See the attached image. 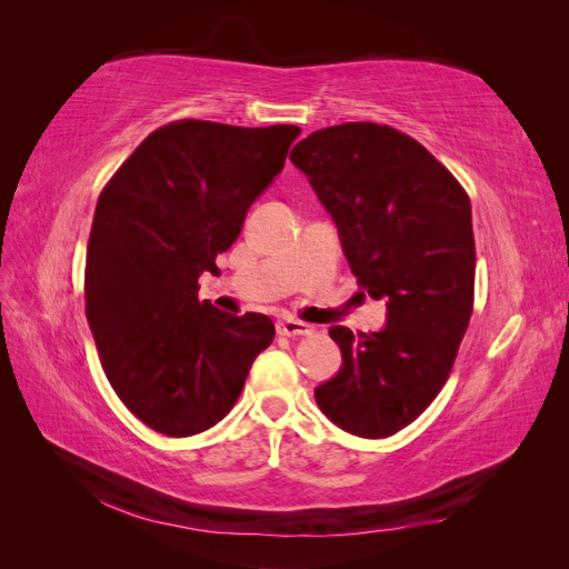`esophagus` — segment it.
Masks as SVG:
<instances>
[{"label": "esophagus", "instance_id": "obj_1", "mask_svg": "<svg viewBox=\"0 0 569 569\" xmlns=\"http://www.w3.org/2000/svg\"><path fill=\"white\" fill-rule=\"evenodd\" d=\"M311 332H313V327L303 320H297V318H284L278 322V335H282V337H306Z\"/></svg>", "mask_w": 569, "mask_h": 569}]
</instances>
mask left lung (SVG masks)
Here are the masks:
<instances>
[{
	"instance_id": "1",
	"label": "left lung",
	"mask_w": 569,
	"mask_h": 569,
	"mask_svg": "<svg viewBox=\"0 0 569 569\" xmlns=\"http://www.w3.org/2000/svg\"><path fill=\"white\" fill-rule=\"evenodd\" d=\"M337 222L358 287L387 299L380 332L332 327L343 366L316 389L343 432L391 437L437 399L475 303L470 197L418 140L377 123L316 130L289 153Z\"/></svg>"
}]
</instances>
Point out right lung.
Instances as JSON below:
<instances>
[{
  "label": "right lung",
  "mask_w": 569,
  "mask_h": 569,
  "mask_svg": "<svg viewBox=\"0 0 569 569\" xmlns=\"http://www.w3.org/2000/svg\"><path fill=\"white\" fill-rule=\"evenodd\" d=\"M297 126L237 128L184 118L153 130L101 189L84 263V313L118 399L166 437L228 416L268 316L199 301V274L242 232L284 168Z\"/></svg>",
  "instance_id": "obj_1"
}]
</instances>
